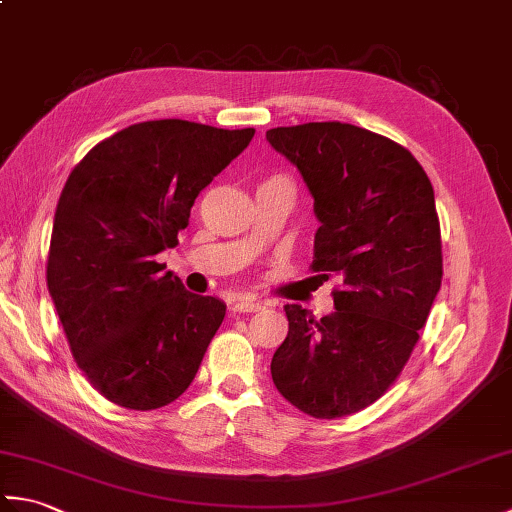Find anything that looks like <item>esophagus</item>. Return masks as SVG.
<instances>
[{
  "mask_svg": "<svg viewBox=\"0 0 512 512\" xmlns=\"http://www.w3.org/2000/svg\"><path fill=\"white\" fill-rule=\"evenodd\" d=\"M262 301H255L250 297H237L233 303V312H257L262 310Z\"/></svg>",
  "mask_w": 512,
  "mask_h": 512,
  "instance_id": "34e87169",
  "label": "esophagus"
}]
</instances>
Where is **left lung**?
<instances>
[{"label":"left lung","mask_w":512,"mask_h":512,"mask_svg":"<svg viewBox=\"0 0 512 512\" xmlns=\"http://www.w3.org/2000/svg\"><path fill=\"white\" fill-rule=\"evenodd\" d=\"M314 200L312 270L341 288L317 321L286 303L288 336L270 374L279 394L314 418L372 405L416 347L442 281L436 198L405 147L347 123L268 129Z\"/></svg>","instance_id":"left-lung-1"}]
</instances>
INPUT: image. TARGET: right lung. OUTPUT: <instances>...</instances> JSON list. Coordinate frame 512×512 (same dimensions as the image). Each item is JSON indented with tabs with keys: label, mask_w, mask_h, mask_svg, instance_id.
<instances>
[{
	"label": "right lung",
	"mask_w": 512,
	"mask_h": 512,
	"mask_svg": "<svg viewBox=\"0 0 512 512\" xmlns=\"http://www.w3.org/2000/svg\"><path fill=\"white\" fill-rule=\"evenodd\" d=\"M255 129L147 121L96 145L70 173L52 224L48 290L76 365L125 409L184 394L226 303L184 290L156 262L178 246L198 193Z\"/></svg>",
	"instance_id": "right-lung-1"
}]
</instances>
